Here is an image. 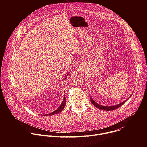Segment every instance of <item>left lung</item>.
Instances as JSON below:
<instances>
[{"mask_svg":"<svg viewBox=\"0 0 147 147\" xmlns=\"http://www.w3.org/2000/svg\"><path fill=\"white\" fill-rule=\"evenodd\" d=\"M90 100H91V103L94 105L96 108H98V109H102V110H104V111H112V110L116 109L119 108V107H120L122 105H123L128 99L125 100V101H123V102H121V103H120L119 104L116 105L112 106V107H105V106H102V105H99V104L97 103L96 102H95L91 97H90Z\"/></svg>","mask_w":147,"mask_h":147,"instance_id":"obj_1","label":"left lung"}]
</instances>
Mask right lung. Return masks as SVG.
Instances as JSON below:
<instances>
[{
	"label": "right lung",
	"mask_w": 147,
	"mask_h": 147,
	"mask_svg": "<svg viewBox=\"0 0 147 147\" xmlns=\"http://www.w3.org/2000/svg\"><path fill=\"white\" fill-rule=\"evenodd\" d=\"M67 75H68V74H66L65 75V76H66L65 78H66V76H67ZM65 105H66V97H65H65H64V98H63V102H62L61 104L60 105V107H59L56 111H53V112H52V113H49V114L45 115H47V116H51V115H55V114L58 113H59L60 112H61L63 109H64Z\"/></svg>",
	"instance_id": "add662e5"
}]
</instances>
